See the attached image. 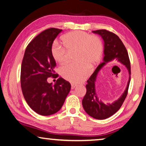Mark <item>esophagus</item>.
Returning a JSON list of instances; mask_svg holds the SVG:
<instances>
[{
	"mask_svg": "<svg viewBox=\"0 0 146 146\" xmlns=\"http://www.w3.org/2000/svg\"><path fill=\"white\" fill-rule=\"evenodd\" d=\"M76 86L75 84H71V89H74Z\"/></svg>",
	"mask_w": 146,
	"mask_h": 146,
	"instance_id": "obj_1",
	"label": "esophagus"
}]
</instances>
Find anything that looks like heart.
<instances>
[{
  "label": "heart",
  "mask_w": 146,
  "mask_h": 146,
  "mask_svg": "<svg viewBox=\"0 0 146 146\" xmlns=\"http://www.w3.org/2000/svg\"><path fill=\"white\" fill-rule=\"evenodd\" d=\"M63 45L55 42L51 48V53L56 62L64 64L67 61L68 51L76 50V64H68L60 69L61 76L73 83H80L90 75V64L98 63L102 58L104 45L101 39L82 31H71L62 37Z\"/></svg>",
  "instance_id": "obj_1"
}]
</instances>
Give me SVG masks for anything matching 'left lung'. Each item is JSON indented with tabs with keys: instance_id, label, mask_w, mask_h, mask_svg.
I'll list each match as a JSON object with an SVG mask.
<instances>
[{
	"instance_id": "left-lung-1",
	"label": "left lung",
	"mask_w": 146,
	"mask_h": 146,
	"mask_svg": "<svg viewBox=\"0 0 146 146\" xmlns=\"http://www.w3.org/2000/svg\"><path fill=\"white\" fill-rule=\"evenodd\" d=\"M93 33L102 36L104 44L103 62L98 65L90 78L87 80L86 93L82 99V106L85 111L95 119L103 120L110 117L119 110L126 98L131 80V66L128 53L122 40L115 33L106 29L93 31ZM117 61L127 67L129 73V80L127 88L118 100L110 104H105L99 100L96 93L95 82L99 71L107 63Z\"/></svg>"
}]
</instances>
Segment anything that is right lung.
Instances as JSON below:
<instances>
[{
  "mask_svg": "<svg viewBox=\"0 0 146 146\" xmlns=\"http://www.w3.org/2000/svg\"><path fill=\"white\" fill-rule=\"evenodd\" d=\"M62 31L52 28L41 32L27 46L22 62L21 84L24 97L29 107L40 115L58 112L71 90L70 83L61 77L54 85L47 80L58 76L55 74L56 62L51 48Z\"/></svg>",
  "mask_w": 146,
  "mask_h": 146,
  "instance_id": "obj_1",
  "label": "right lung"
}]
</instances>
